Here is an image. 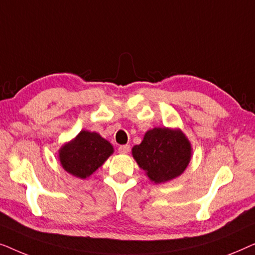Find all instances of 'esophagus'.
<instances>
[{
	"label": "esophagus",
	"instance_id": "1",
	"mask_svg": "<svg viewBox=\"0 0 255 255\" xmlns=\"http://www.w3.org/2000/svg\"><path fill=\"white\" fill-rule=\"evenodd\" d=\"M118 152L121 153V154H128V152H130V145H122L118 147Z\"/></svg>",
	"mask_w": 255,
	"mask_h": 255
}]
</instances>
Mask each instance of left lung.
Here are the masks:
<instances>
[{
	"instance_id": "1",
	"label": "left lung",
	"mask_w": 255,
	"mask_h": 255,
	"mask_svg": "<svg viewBox=\"0 0 255 255\" xmlns=\"http://www.w3.org/2000/svg\"><path fill=\"white\" fill-rule=\"evenodd\" d=\"M193 148L181 128H154L146 132L139 145L132 147V156L155 184L176 179L189 165Z\"/></svg>"
}]
</instances>
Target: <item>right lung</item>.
<instances>
[{"instance_id":"add662e5","label":"right lung","mask_w":255,"mask_h":255,"mask_svg":"<svg viewBox=\"0 0 255 255\" xmlns=\"http://www.w3.org/2000/svg\"><path fill=\"white\" fill-rule=\"evenodd\" d=\"M114 153V147L97 132L81 130L59 149L62 168L79 179H87Z\"/></svg>"}]
</instances>
